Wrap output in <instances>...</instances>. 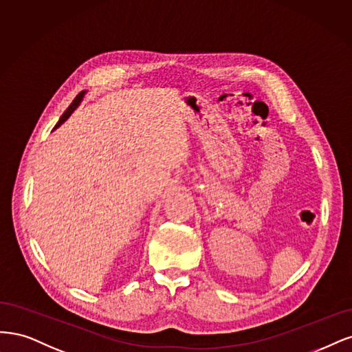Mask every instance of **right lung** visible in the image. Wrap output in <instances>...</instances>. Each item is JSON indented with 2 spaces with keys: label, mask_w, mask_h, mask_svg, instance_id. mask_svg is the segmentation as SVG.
I'll return each mask as SVG.
<instances>
[{
  "label": "right lung",
  "mask_w": 352,
  "mask_h": 352,
  "mask_svg": "<svg viewBox=\"0 0 352 352\" xmlns=\"http://www.w3.org/2000/svg\"><path fill=\"white\" fill-rule=\"evenodd\" d=\"M83 95H85V92H80V94H78L76 98H74V100L72 102V104H70V107L69 108H67L65 109V112H64V114L61 116V118H60V121L58 122H56V126H55V129L56 127H58L60 126V124H63L67 118H69L70 117V114H72V112H73V109L78 105V102H80L82 100V98H83Z\"/></svg>",
  "instance_id": "right-lung-1"
}]
</instances>
